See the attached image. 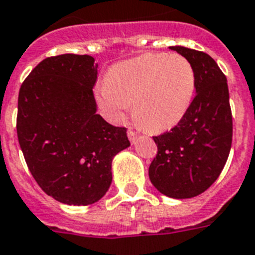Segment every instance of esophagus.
I'll list each match as a JSON object with an SVG mask.
<instances>
[{
  "label": "esophagus",
  "mask_w": 255,
  "mask_h": 255,
  "mask_svg": "<svg viewBox=\"0 0 255 255\" xmlns=\"http://www.w3.org/2000/svg\"><path fill=\"white\" fill-rule=\"evenodd\" d=\"M127 133H128V138H129V141H131L132 144H134V141H136V138H137V133H136V132H134L133 129H131V128L128 129Z\"/></svg>",
  "instance_id": "1"
}]
</instances>
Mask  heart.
I'll return each mask as SVG.
<instances>
[{"mask_svg":"<svg viewBox=\"0 0 255 255\" xmlns=\"http://www.w3.org/2000/svg\"><path fill=\"white\" fill-rule=\"evenodd\" d=\"M196 74L181 55L144 53L110 68L98 90L101 106L122 122L133 117L150 132H162L185 118L195 98Z\"/></svg>","mask_w":255,"mask_h":255,"instance_id":"heart-1","label":"heart"}]
</instances>
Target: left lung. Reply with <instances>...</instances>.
Here are the masks:
<instances>
[{
  "mask_svg": "<svg viewBox=\"0 0 255 255\" xmlns=\"http://www.w3.org/2000/svg\"><path fill=\"white\" fill-rule=\"evenodd\" d=\"M190 61L196 74V95L190 110L169 132L153 136L157 156L149 166L153 186L175 199L204 192L228 160L233 136L227 77L202 51L170 47Z\"/></svg>",
  "mask_w": 255,
  "mask_h": 255,
  "instance_id": "1",
  "label": "left lung"
}]
</instances>
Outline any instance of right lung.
<instances>
[{
    "label": "right lung",
    "mask_w": 255,
    "mask_h": 255,
    "mask_svg": "<svg viewBox=\"0 0 255 255\" xmlns=\"http://www.w3.org/2000/svg\"><path fill=\"white\" fill-rule=\"evenodd\" d=\"M98 65L89 55L47 57L19 89L16 134L28 170L57 202L88 206L109 190L115 154L129 146L127 128L97 114Z\"/></svg>",
    "instance_id": "right-lung-1"
}]
</instances>
